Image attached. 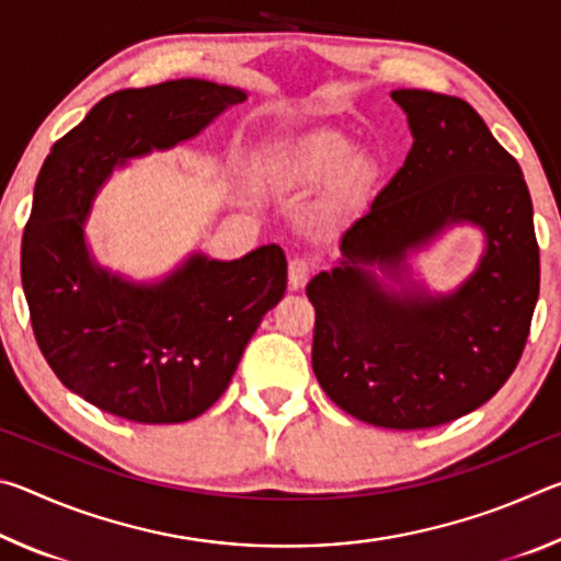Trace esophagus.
Segmentation results:
<instances>
[{
    "label": "esophagus",
    "mask_w": 561,
    "mask_h": 561,
    "mask_svg": "<svg viewBox=\"0 0 561 561\" xmlns=\"http://www.w3.org/2000/svg\"><path fill=\"white\" fill-rule=\"evenodd\" d=\"M317 270V262L309 257H294L289 262V287L291 289H301L304 284L309 282L311 274Z\"/></svg>",
    "instance_id": "34e87169"
}]
</instances>
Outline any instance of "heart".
I'll list each match as a JSON object with an SVG mask.
<instances>
[{
  "label": "heart",
  "instance_id": "heart-1",
  "mask_svg": "<svg viewBox=\"0 0 561 561\" xmlns=\"http://www.w3.org/2000/svg\"><path fill=\"white\" fill-rule=\"evenodd\" d=\"M351 150H354V144L346 136H341V133H317V136L304 140L299 148H291L287 156L279 158L277 173L287 183H321V180L336 175L348 162L346 180L348 183H358L371 170V163L364 156L348 160Z\"/></svg>",
  "mask_w": 561,
  "mask_h": 561
}]
</instances>
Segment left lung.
I'll return each instance as SVG.
<instances>
[{
    "mask_svg": "<svg viewBox=\"0 0 561 561\" xmlns=\"http://www.w3.org/2000/svg\"><path fill=\"white\" fill-rule=\"evenodd\" d=\"M413 148L341 237L344 262L309 282L311 366L321 388L358 421L433 428L488 403L519 364L539 297V244L522 168L468 101L391 93ZM468 219L489 237L479 272L451 295H386L360 263L400 266L408 249Z\"/></svg>",
    "mask_w": 561,
    "mask_h": 561,
    "instance_id": "obj_1",
    "label": "left lung"
}]
</instances>
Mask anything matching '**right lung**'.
Masks as SVG:
<instances>
[{
  "label": "right lung",
  "mask_w": 561,
  "mask_h": 561,
  "mask_svg": "<svg viewBox=\"0 0 561 561\" xmlns=\"http://www.w3.org/2000/svg\"><path fill=\"white\" fill-rule=\"evenodd\" d=\"M244 91L201 79L101 99L46 156L22 237V287L46 364L73 393L133 423H183L230 386L247 341L287 289L267 244L234 262L195 254L153 287L93 267L83 222L103 180L128 158L201 133Z\"/></svg>",
  "instance_id": "add662e5"
}]
</instances>
